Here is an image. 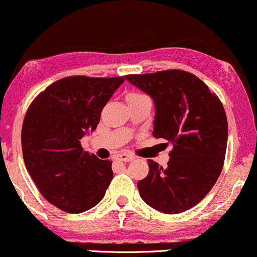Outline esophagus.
<instances>
[{
  "mask_svg": "<svg viewBox=\"0 0 257 257\" xmlns=\"http://www.w3.org/2000/svg\"><path fill=\"white\" fill-rule=\"evenodd\" d=\"M115 158L119 161H123V162H130V161L134 160V156L128 154H119Z\"/></svg>",
  "mask_w": 257,
  "mask_h": 257,
  "instance_id": "34e87169",
  "label": "esophagus"
}]
</instances>
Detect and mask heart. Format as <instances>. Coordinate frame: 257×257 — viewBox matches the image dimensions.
Wrapping results in <instances>:
<instances>
[{"mask_svg": "<svg viewBox=\"0 0 257 257\" xmlns=\"http://www.w3.org/2000/svg\"><path fill=\"white\" fill-rule=\"evenodd\" d=\"M145 95L141 94V93H130L126 96V100H132V99H138V97H143Z\"/></svg>", "mask_w": 257, "mask_h": 257, "instance_id": "1", "label": "heart"}]
</instances>
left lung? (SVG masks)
<instances>
[{
  "mask_svg": "<svg viewBox=\"0 0 257 257\" xmlns=\"http://www.w3.org/2000/svg\"><path fill=\"white\" fill-rule=\"evenodd\" d=\"M125 78L153 97L154 137L173 144L167 168L148 160V176L137 183L139 194L163 213L194 207L211 191L224 166L227 119L223 103L200 78L183 70Z\"/></svg>",
  "mask_w": 257,
  "mask_h": 257,
  "instance_id": "1",
  "label": "left lung"
}]
</instances>
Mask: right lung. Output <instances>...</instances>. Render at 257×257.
<instances>
[{
	"label": "right lung",
	"instance_id": "obj_1",
	"mask_svg": "<svg viewBox=\"0 0 257 257\" xmlns=\"http://www.w3.org/2000/svg\"><path fill=\"white\" fill-rule=\"evenodd\" d=\"M122 77L71 76L50 84L28 107L21 131L25 166L41 195L59 210L82 213L102 200L112 162L83 151L101 110Z\"/></svg>",
	"mask_w": 257,
	"mask_h": 257
}]
</instances>
